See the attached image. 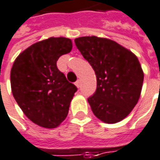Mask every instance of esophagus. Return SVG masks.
<instances>
[{
    "label": "esophagus",
    "instance_id": "obj_1",
    "mask_svg": "<svg viewBox=\"0 0 160 160\" xmlns=\"http://www.w3.org/2000/svg\"><path fill=\"white\" fill-rule=\"evenodd\" d=\"M75 85L78 87V88H80V80H78L76 82H75Z\"/></svg>",
    "mask_w": 160,
    "mask_h": 160
}]
</instances>
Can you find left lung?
<instances>
[{"label": "left lung", "mask_w": 160, "mask_h": 160, "mask_svg": "<svg viewBox=\"0 0 160 160\" xmlns=\"http://www.w3.org/2000/svg\"><path fill=\"white\" fill-rule=\"evenodd\" d=\"M83 58L97 77V89L89 101L92 112L105 123L127 117L139 99L144 74L136 56L111 40L91 37L75 39Z\"/></svg>", "instance_id": "1"}]
</instances>
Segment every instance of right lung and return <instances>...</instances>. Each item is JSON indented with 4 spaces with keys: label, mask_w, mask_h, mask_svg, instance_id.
Wrapping results in <instances>:
<instances>
[{
    "label": "right lung",
    "mask_w": 160,
    "mask_h": 160,
    "mask_svg": "<svg viewBox=\"0 0 160 160\" xmlns=\"http://www.w3.org/2000/svg\"><path fill=\"white\" fill-rule=\"evenodd\" d=\"M71 49L70 39L49 38L27 48L12 65L13 97L24 114L41 127L56 128L68 115L78 89L59 71L57 61Z\"/></svg>",
    "instance_id": "1"
}]
</instances>
